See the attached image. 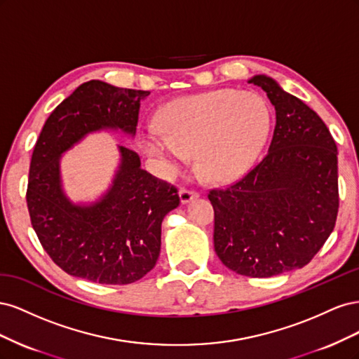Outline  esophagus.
Returning <instances> with one entry per match:
<instances>
[{
	"instance_id": "obj_1",
	"label": "esophagus",
	"mask_w": 359,
	"mask_h": 359,
	"mask_svg": "<svg viewBox=\"0 0 359 359\" xmlns=\"http://www.w3.org/2000/svg\"><path fill=\"white\" fill-rule=\"evenodd\" d=\"M199 198V193L194 191V190H187V189H181L180 190V199L181 203H189L190 201Z\"/></svg>"
}]
</instances>
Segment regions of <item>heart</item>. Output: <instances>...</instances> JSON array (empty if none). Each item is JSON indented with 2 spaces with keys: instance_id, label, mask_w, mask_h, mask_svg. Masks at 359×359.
<instances>
[{
  "instance_id": "obj_1",
  "label": "heart",
  "mask_w": 359,
  "mask_h": 359,
  "mask_svg": "<svg viewBox=\"0 0 359 359\" xmlns=\"http://www.w3.org/2000/svg\"><path fill=\"white\" fill-rule=\"evenodd\" d=\"M160 130L140 135V147L173 175L196 156L205 178L226 182L255 165L271 128V109L252 91L219 90L172 102L158 116Z\"/></svg>"
}]
</instances>
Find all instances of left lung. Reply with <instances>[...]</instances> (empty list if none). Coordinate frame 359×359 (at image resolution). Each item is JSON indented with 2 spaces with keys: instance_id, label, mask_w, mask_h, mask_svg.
<instances>
[{
  "instance_id": "8db88e82",
  "label": "left lung",
  "mask_w": 359,
  "mask_h": 359,
  "mask_svg": "<svg viewBox=\"0 0 359 359\" xmlns=\"http://www.w3.org/2000/svg\"><path fill=\"white\" fill-rule=\"evenodd\" d=\"M248 83L276 107L262 161L224 189H212L214 248L224 266L273 277L306 266L334 231L339 212L337 145L320 116L265 74Z\"/></svg>"
}]
</instances>
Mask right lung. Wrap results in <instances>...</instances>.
Instances as JSON below:
<instances>
[{
	"label": "right lung",
	"mask_w": 359,
	"mask_h": 359,
	"mask_svg": "<svg viewBox=\"0 0 359 359\" xmlns=\"http://www.w3.org/2000/svg\"><path fill=\"white\" fill-rule=\"evenodd\" d=\"M149 91L102 81L78 86L46 119L32 151L27 205L39 241L62 271L100 285H128L156 266L161 222L180 205L178 190L140 168L133 149L100 201L76 205L62 191L60 158L88 133L119 130L135 136Z\"/></svg>",
	"instance_id": "1"
}]
</instances>
